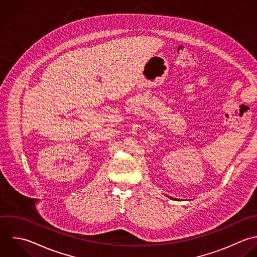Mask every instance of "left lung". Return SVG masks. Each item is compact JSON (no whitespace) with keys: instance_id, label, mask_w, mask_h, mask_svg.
Returning a JSON list of instances; mask_svg holds the SVG:
<instances>
[{"instance_id":"left-lung-1","label":"left lung","mask_w":257,"mask_h":257,"mask_svg":"<svg viewBox=\"0 0 257 257\" xmlns=\"http://www.w3.org/2000/svg\"><path fill=\"white\" fill-rule=\"evenodd\" d=\"M168 197H169V196H168ZM169 198H170V199H173V200H177V199H174V198H172V197H169Z\"/></svg>"}]
</instances>
